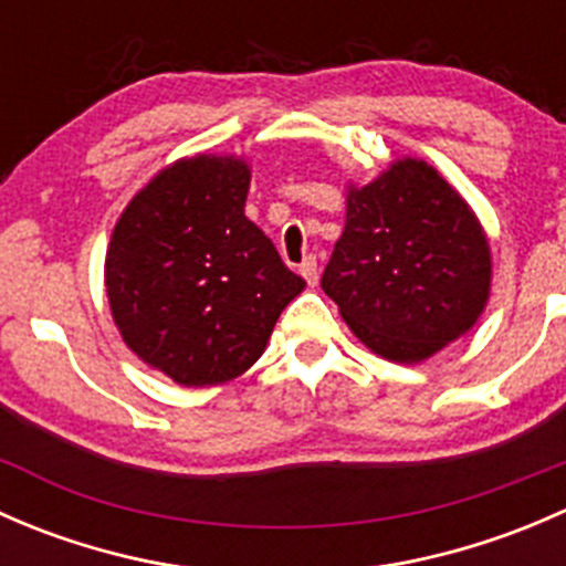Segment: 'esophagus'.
<instances>
[{"mask_svg":"<svg viewBox=\"0 0 566 566\" xmlns=\"http://www.w3.org/2000/svg\"><path fill=\"white\" fill-rule=\"evenodd\" d=\"M301 276L306 279V284H310V287H315V284L319 282V268H317V260L315 256H306L304 262H301Z\"/></svg>","mask_w":566,"mask_h":566,"instance_id":"34e87169","label":"esophagus"}]
</instances>
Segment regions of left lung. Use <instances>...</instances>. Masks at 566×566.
Instances as JSON below:
<instances>
[{
    "label": "left lung",
    "instance_id": "obj_1",
    "mask_svg": "<svg viewBox=\"0 0 566 566\" xmlns=\"http://www.w3.org/2000/svg\"><path fill=\"white\" fill-rule=\"evenodd\" d=\"M345 230L323 290L347 328L380 358L419 364L476 325L493 256L471 205L421 158L391 161L347 186Z\"/></svg>",
    "mask_w": 566,
    "mask_h": 566
}]
</instances>
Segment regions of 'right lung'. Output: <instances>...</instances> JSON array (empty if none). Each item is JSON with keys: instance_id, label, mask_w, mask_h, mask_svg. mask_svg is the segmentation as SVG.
<instances>
[{"instance_id": "obj_1", "label": "right lung", "mask_w": 566, "mask_h": 566, "mask_svg": "<svg viewBox=\"0 0 566 566\" xmlns=\"http://www.w3.org/2000/svg\"><path fill=\"white\" fill-rule=\"evenodd\" d=\"M249 182L241 156L180 158L136 191L108 241L104 282L119 336L186 389L247 373L306 287L243 213Z\"/></svg>"}]
</instances>
